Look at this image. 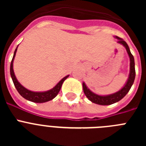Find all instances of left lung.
I'll use <instances>...</instances> for the list:
<instances>
[{
  "instance_id": "obj_1",
  "label": "left lung",
  "mask_w": 146,
  "mask_h": 146,
  "mask_svg": "<svg viewBox=\"0 0 146 146\" xmlns=\"http://www.w3.org/2000/svg\"><path fill=\"white\" fill-rule=\"evenodd\" d=\"M115 38H118V43L121 44L126 48L127 53H128L130 59V72L129 75L128 80L122 88L118 91V92L115 93V94H110V95H108V96H100L98 94H94L92 91H91L86 86L85 82H82V88H83V91L84 94H86V97L92 102L95 103V104H100V105H110V104H114V103L120 101L121 99H123L126 94L129 91L130 88H131V86L133 85L134 80L135 78V59H134L133 55L131 53L128 44H126L125 41H123V38H119L118 36H115Z\"/></svg>"
}]
</instances>
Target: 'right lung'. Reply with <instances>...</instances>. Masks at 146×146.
<instances>
[{"label":"right lung","instance_id":"obj_1","mask_svg":"<svg viewBox=\"0 0 146 146\" xmlns=\"http://www.w3.org/2000/svg\"><path fill=\"white\" fill-rule=\"evenodd\" d=\"M18 46L17 47L16 50L15 51V53H14V56L12 58V60L11 62V66H10V74H11V79H12L13 82H14V85H15V88L17 90V91L19 92V94L23 96V98H25V99L28 100V101L33 102L36 103H43L46 102L50 101L53 99L55 96H57L58 94L60 91V88H61L62 84L63 82H64L67 77H69V75L64 77L60 82L58 83L56 86L54 88H52V89H50L47 91H44V92H33V91H29L27 88H25V87H23L20 82H18L17 80L16 77H15V74L14 73V70H13V61H14V59H15V55H16L17 50Z\"/></svg>","mask_w":146,"mask_h":146}]
</instances>
